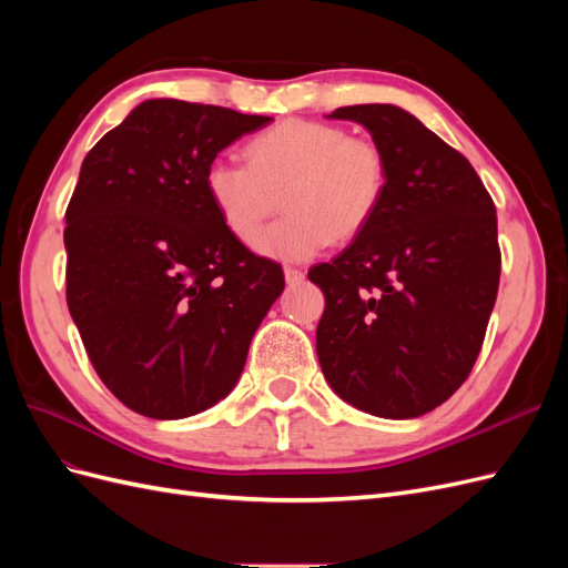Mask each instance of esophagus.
I'll return each instance as SVG.
<instances>
[{"mask_svg":"<svg viewBox=\"0 0 568 568\" xmlns=\"http://www.w3.org/2000/svg\"><path fill=\"white\" fill-rule=\"evenodd\" d=\"M284 277H286V284H298V282H303L305 272L298 267H284Z\"/></svg>","mask_w":568,"mask_h":568,"instance_id":"34e87169","label":"esophagus"}]
</instances>
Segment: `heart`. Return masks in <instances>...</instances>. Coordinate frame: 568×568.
Wrapping results in <instances>:
<instances>
[{
	"label": "heart",
	"instance_id": "heart-1",
	"mask_svg": "<svg viewBox=\"0 0 568 568\" xmlns=\"http://www.w3.org/2000/svg\"><path fill=\"white\" fill-rule=\"evenodd\" d=\"M382 146L334 123L288 118L246 144V165L215 159L203 173L225 230L246 246L261 235L278 196L290 213L255 243L257 253L305 261L334 239L363 232L386 194Z\"/></svg>",
	"mask_w": 568,
	"mask_h": 568
}]
</instances>
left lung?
Listing matches in <instances>:
<instances>
[{"mask_svg":"<svg viewBox=\"0 0 568 568\" xmlns=\"http://www.w3.org/2000/svg\"><path fill=\"white\" fill-rule=\"evenodd\" d=\"M388 163L369 225L307 277L324 294L317 357L329 386L374 417L426 415L467 382L500 284L497 215L471 163L390 104L341 106Z\"/></svg>","mask_w":568,"mask_h":568,"instance_id":"8db88e82","label":"left lung"}]
</instances>
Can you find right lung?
Masks as SVG:
<instances>
[{"label": "right lung", "mask_w": 568, "mask_h": 568, "mask_svg": "<svg viewBox=\"0 0 568 568\" xmlns=\"http://www.w3.org/2000/svg\"><path fill=\"white\" fill-rule=\"evenodd\" d=\"M267 115L149 99L84 156L65 209V301L125 407L182 419L234 388L284 291L282 265L225 230L203 173Z\"/></svg>", "instance_id": "right-lung-1"}]
</instances>
